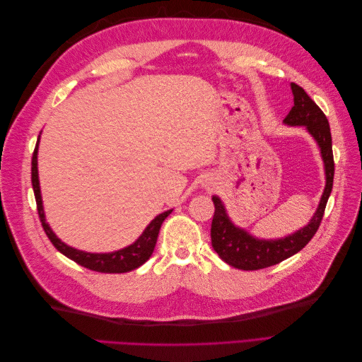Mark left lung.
<instances>
[{
	"instance_id": "8db88e82",
	"label": "left lung",
	"mask_w": 362,
	"mask_h": 362,
	"mask_svg": "<svg viewBox=\"0 0 362 362\" xmlns=\"http://www.w3.org/2000/svg\"><path fill=\"white\" fill-rule=\"evenodd\" d=\"M291 90L294 96V105L290 113L284 119L287 125H303L315 139L322 151V158L326 172V187L320 199L319 208L311 218V222L305 228L299 229L286 238L281 240H258L247 234L245 229L237 228L226 216L222 201L213 196L214 216L211 222V245L229 266L240 270H259L270 266L279 264L281 261L298 254L319 229L325 214V208L329 199L334 184V154H332V137L329 122L311 98L300 86L291 83Z\"/></svg>"
}]
</instances>
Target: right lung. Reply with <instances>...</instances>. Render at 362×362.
<instances>
[{"mask_svg":"<svg viewBox=\"0 0 362 362\" xmlns=\"http://www.w3.org/2000/svg\"><path fill=\"white\" fill-rule=\"evenodd\" d=\"M37 146H39V139L31 158V184H33V190H35V198L37 204V213L42 222V228L48 235V238L51 240L54 247H56L59 252H62L64 257L75 261L76 264H80L93 272H100V273H125V272L134 270L144 264V262H146L157 245L161 223L164 222V218L172 213V210L164 211L160 216H157L154 221L148 225L144 234H141L133 245L125 249H120L117 252H112V254H89V252L76 250L68 245H64L56 237V234L51 231V228L45 222V214H43L42 196H40V187H39V175H37Z\"/></svg>","mask_w":362,"mask_h":362,"instance_id":"1","label":"right lung"}]
</instances>
